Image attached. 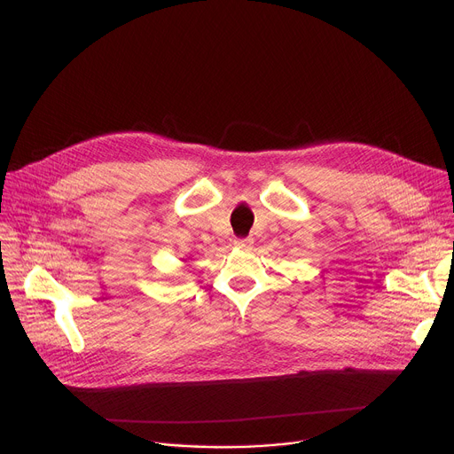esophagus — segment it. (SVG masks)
<instances>
[{"instance_id": "obj_1", "label": "esophagus", "mask_w": 454, "mask_h": 454, "mask_svg": "<svg viewBox=\"0 0 454 454\" xmlns=\"http://www.w3.org/2000/svg\"><path fill=\"white\" fill-rule=\"evenodd\" d=\"M233 244H235L237 247H242V249H246V247H251L253 240H251L249 237H240V239H235V240H233Z\"/></svg>"}]
</instances>
